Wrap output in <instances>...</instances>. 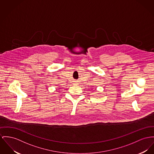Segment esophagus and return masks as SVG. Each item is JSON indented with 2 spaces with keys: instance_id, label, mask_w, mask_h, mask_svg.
<instances>
[{
  "instance_id": "esophagus-1",
  "label": "esophagus",
  "mask_w": 154,
  "mask_h": 154,
  "mask_svg": "<svg viewBox=\"0 0 154 154\" xmlns=\"http://www.w3.org/2000/svg\"><path fill=\"white\" fill-rule=\"evenodd\" d=\"M75 83H76V82H75Z\"/></svg>"
}]
</instances>
